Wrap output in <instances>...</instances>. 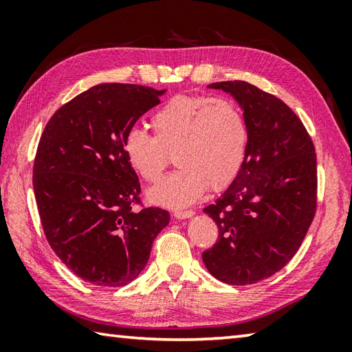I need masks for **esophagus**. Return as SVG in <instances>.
Returning <instances> with one entry per match:
<instances>
[{
	"instance_id": "obj_1",
	"label": "esophagus",
	"mask_w": 352,
	"mask_h": 352,
	"mask_svg": "<svg viewBox=\"0 0 352 352\" xmlns=\"http://www.w3.org/2000/svg\"><path fill=\"white\" fill-rule=\"evenodd\" d=\"M194 216V211H175L174 212V217L178 220H184V219H189Z\"/></svg>"
}]
</instances>
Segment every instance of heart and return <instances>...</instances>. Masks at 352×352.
<instances>
[{"label": "heart", "instance_id": "1", "mask_svg": "<svg viewBox=\"0 0 352 352\" xmlns=\"http://www.w3.org/2000/svg\"><path fill=\"white\" fill-rule=\"evenodd\" d=\"M155 136L142 129L124 135L122 152L142 180H160L168 152L180 166L147 192L148 200L166 208L197 201L208 188L228 186L239 174L248 147L247 121L233 100L178 94L152 116Z\"/></svg>", "mask_w": 352, "mask_h": 352}]
</instances>
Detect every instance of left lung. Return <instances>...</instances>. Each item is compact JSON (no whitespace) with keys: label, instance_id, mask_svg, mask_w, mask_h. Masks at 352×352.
<instances>
[{"label":"left lung","instance_id":"obj_1","mask_svg":"<svg viewBox=\"0 0 352 352\" xmlns=\"http://www.w3.org/2000/svg\"><path fill=\"white\" fill-rule=\"evenodd\" d=\"M233 96L248 127L239 174L208 214L219 239L201 254L219 281L247 285L270 278L294 258L317 208V155L294 111L242 80L208 85Z\"/></svg>","mask_w":352,"mask_h":352}]
</instances>
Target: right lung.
<instances>
[{"label": "right lung", "instance_id": "1", "mask_svg": "<svg viewBox=\"0 0 352 352\" xmlns=\"http://www.w3.org/2000/svg\"><path fill=\"white\" fill-rule=\"evenodd\" d=\"M164 93L100 83L60 107L43 130L32 177L40 220L51 248L83 281H133L169 223L160 208L133 210L141 188L122 152L124 135Z\"/></svg>", "mask_w": 352, "mask_h": 352}]
</instances>
